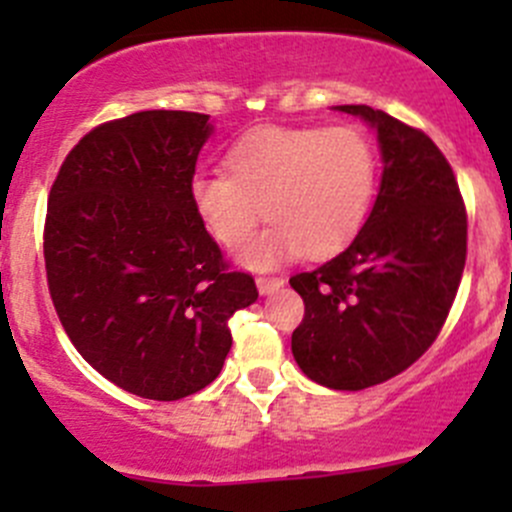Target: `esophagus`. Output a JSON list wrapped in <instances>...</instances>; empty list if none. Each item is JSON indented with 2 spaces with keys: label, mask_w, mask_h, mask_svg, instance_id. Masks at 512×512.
I'll return each instance as SVG.
<instances>
[{
  "label": "esophagus",
  "mask_w": 512,
  "mask_h": 512,
  "mask_svg": "<svg viewBox=\"0 0 512 512\" xmlns=\"http://www.w3.org/2000/svg\"><path fill=\"white\" fill-rule=\"evenodd\" d=\"M282 285H285V280L277 275H260L257 277V289H260L262 294H270L275 292V289H280Z\"/></svg>",
  "instance_id": "34e87169"
}]
</instances>
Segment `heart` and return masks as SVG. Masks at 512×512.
Returning <instances> with one entry per match:
<instances>
[{"mask_svg": "<svg viewBox=\"0 0 512 512\" xmlns=\"http://www.w3.org/2000/svg\"><path fill=\"white\" fill-rule=\"evenodd\" d=\"M225 170L195 175L190 203L225 250L247 245L265 208L275 225L242 252L247 265L339 252L369 218L379 185L374 143L354 126L255 128L227 148Z\"/></svg>", "mask_w": 512, "mask_h": 512, "instance_id": "b5f03b06", "label": "heart"}]
</instances>
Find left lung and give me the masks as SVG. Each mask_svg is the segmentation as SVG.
<instances>
[{"instance_id":"1","label":"left lung","mask_w":512,"mask_h":512,"mask_svg":"<svg viewBox=\"0 0 512 512\" xmlns=\"http://www.w3.org/2000/svg\"><path fill=\"white\" fill-rule=\"evenodd\" d=\"M379 133L384 175L352 245L289 285L304 299L292 332L317 384H384L428 352L446 324L468 252V215L451 163L421 128L371 106H339Z\"/></svg>"}]
</instances>
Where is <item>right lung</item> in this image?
Here are the masks:
<instances>
[{
	"mask_svg": "<svg viewBox=\"0 0 512 512\" xmlns=\"http://www.w3.org/2000/svg\"><path fill=\"white\" fill-rule=\"evenodd\" d=\"M208 136L193 111L106 121L49 193L44 262L61 327L98 374L143 399L178 401L218 379L227 322L257 299L190 203Z\"/></svg>",
	"mask_w": 512,
	"mask_h": 512,
	"instance_id": "right-lung-1",
	"label": "right lung"
}]
</instances>
